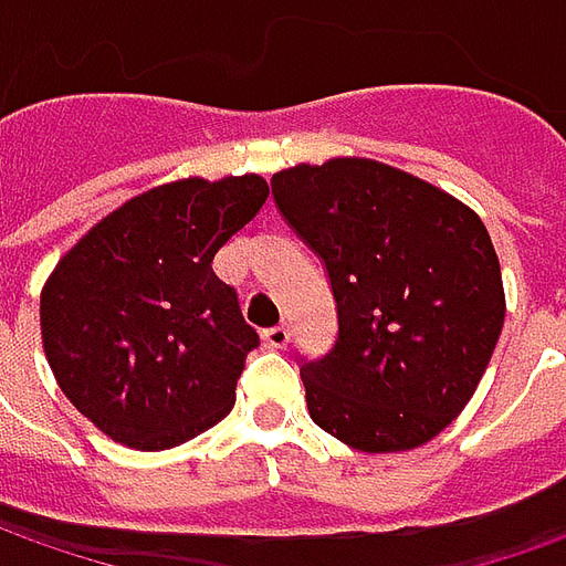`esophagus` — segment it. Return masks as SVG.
<instances>
[{
    "label": "esophagus",
    "instance_id": "obj_1",
    "mask_svg": "<svg viewBox=\"0 0 566 566\" xmlns=\"http://www.w3.org/2000/svg\"><path fill=\"white\" fill-rule=\"evenodd\" d=\"M287 340H291V332L284 328V325H275V328H266L263 332V344L269 349H284L287 347Z\"/></svg>",
    "mask_w": 566,
    "mask_h": 566
}]
</instances>
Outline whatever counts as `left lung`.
I'll list each match as a JSON object with an SVG mask.
<instances>
[{
	"mask_svg": "<svg viewBox=\"0 0 566 566\" xmlns=\"http://www.w3.org/2000/svg\"><path fill=\"white\" fill-rule=\"evenodd\" d=\"M325 263L337 340L300 359L313 421L359 452L424 446L468 406L505 322L502 269L471 207L365 157L272 176Z\"/></svg>",
	"mask_w": 566,
	"mask_h": 566,
	"instance_id": "obj_1",
	"label": "left lung"
}]
</instances>
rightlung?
<instances>
[{
	"label": "right lung",
	"instance_id": "right-lung-1",
	"mask_svg": "<svg viewBox=\"0 0 566 566\" xmlns=\"http://www.w3.org/2000/svg\"><path fill=\"white\" fill-rule=\"evenodd\" d=\"M266 198L253 172L157 186L92 226L49 275L45 359L114 443L172 449L232 412L260 334L213 256Z\"/></svg>",
	"mask_w": 566,
	"mask_h": 566
}]
</instances>
